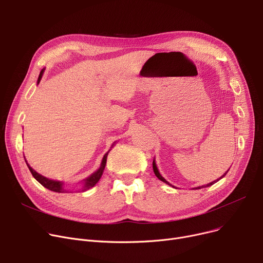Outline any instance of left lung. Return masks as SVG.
<instances>
[{"instance_id":"left-lung-1","label":"left lung","mask_w":263,"mask_h":263,"mask_svg":"<svg viewBox=\"0 0 263 263\" xmlns=\"http://www.w3.org/2000/svg\"><path fill=\"white\" fill-rule=\"evenodd\" d=\"M153 167H154V172H155V175H156V176H157V177H158V178L160 179V180H161V181H163V182H165V183H167V184H170V183H168V182H167L166 180H165V179H164V178H163V177L161 176V174L159 173V170H158V167H157V164H156L155 160H154V162H153ZM227 173H228V171H227V172H226V173H225V174H224V175H223L222 177H220L219 179H222V178H223V177H224V176H225V175H226ZM219 179H217V180H219ZM217 180H215V181H212L211 183H208V184H205V185H202V186H197V187H195V189L197 190V189H201V187H205V186H210V185L214 184V183H215V182H216ZM170 185H172V184H170ZM195 189H194V190H195Z\"/></svg>"}]
</instances>
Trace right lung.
I'll return each instance as SVG.
<instances>
[{
	"instance_id": "1",
	"label": "right lung",
	"mask_w": 263,
	"mask_h": 263,
	"mask_svg": "<svg viewBox=\"0 0 263 263\" xmlns=\"http://www.w3.org/2000/svg\"><path fill=\"white\" fill-rule=\"evenodd\" d=\"M44 71H45V69H43V70L40 71L39 77H38V80H37V84H39V82H40L41 78H43ZM113 145H114V144H113ZM107 155H108V151L104 155V157H103V159H102V162H101V165H100V167H99L98 170H97L93 174H91L88 178L84 179V182H83V189H82V191H86V190H88V189L95 186V184L100 180V178H101V176H102V174H103V171H104V167H105V164H106ZM25 162H26V161H25ZM26 165H27V167H29L30 172L32 173L33 177L36 179V180H37L41 185H44L46 189H48V190H50V191H53V192H57V193H63V192L66 191V190H64V183H63V182L51 180V179L46 178V177H44L43 175H40V174H38L37 172H35L27 163H26Z\"/></svg>"
}]
</instances>
